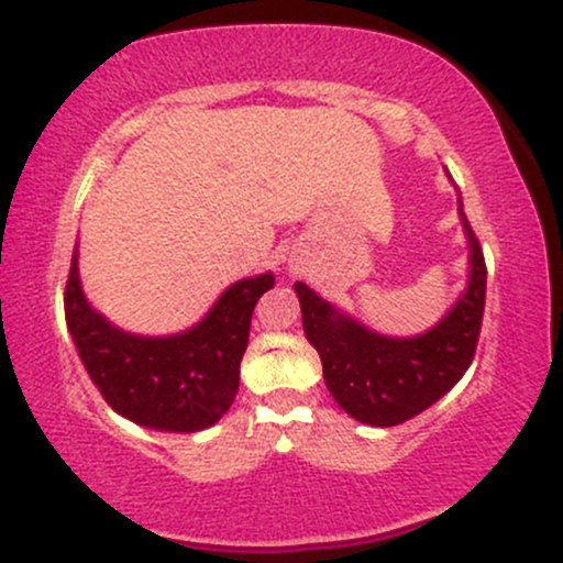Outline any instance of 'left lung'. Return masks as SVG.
Listing matches in <instances>:
<instances>
[{"instance_id":"1","label":"left lung","mask_w":563,"mask_h":563,"mask_svg":"<svg viewBox=\"0 0 563 563\" xmlns=\"http://www.w3.org/2000/svg\"><path fill=\"white\" fill-rule=\"evenodd\" d=\"M471 245V277L466 294L431 331L412 339H389L341 314L312 288L296 283L303 333L318 349L322 378L341 410L367 426H397L444 397L476 354L482 331L487 264L457 206Z\"/></svg>"}]
</instances>
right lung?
Returning a JSON list of instances; mask_svg holds the SVG:
<instances>
[{
    "mask_svg": "<svg viewBox=\"0 0 563 563\" xmlns=\"http://www.w3.org/2000/svg\"><path fill=\"white\" fill-rule=\"evenodd\" d=\"M76 251L66 283V322L92 384L119 416L158 431L209 429L230 410L249 346L251 314L273 273L245 277L219 296L190 331L164 339L111 325L81 294Z\"/></svg>",
    "mask_w": 563,
    "mask_h": 563,
    "instance_id": "right-lung-1",
    "label": "right lung"
}]
</instances>
